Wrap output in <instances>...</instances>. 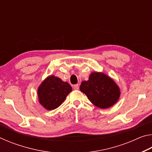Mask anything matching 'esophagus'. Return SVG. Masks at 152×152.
Wrapping results in <instances>:
<instances>
[{"label":"esophagus","instance_id":"obj_1","mask_svg":"<svg viewBox=\"0 0 152 152\" xmlns=\"http://www.w3.org/2000/svg\"><path fill=\"white\" fill-rule=\"evenodd\" d=\"M73 88H74V90H78V88H79L78 84H75V85H74Z\"/></svg>","mask_w":152,"mask_h":152}]
</instances>
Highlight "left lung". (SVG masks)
<instances>
[{
	"label": "left lung",
	"mask_w": 152,
	"mask_h": 152,
	"mask_svg": "<svg viewBox=\"0 0 152 152\" xmlns=\"http://www.w3.org/2000/svg\"><path fill=\"white\" fill-rule=\"evenodd\" d=\"M80 90L92 104L103 109L114 105L121 95L116 82L107 74L97 72L90 74L88 80L82 82Z\"/></svg>",
	"instance_id": "8db88e82"
}]
</instances>
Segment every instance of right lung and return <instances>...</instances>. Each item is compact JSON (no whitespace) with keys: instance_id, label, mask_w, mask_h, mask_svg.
I'll list each match as a JSON object with an SVG mask.
<instances>
[{"instance_id":"1","label":"right lung","mask_w":152,"mask_h":152,"mask_svg":"<svg viewBox=\"0 0 152 152\" xmlns=\"http://www.w3.org/2000/svg\"><path fill=\"white\" fill-rule=\"evenodd\" d=\"M72 91L67 82L57 76H48L37 90L39 102L46 110H53L60 107L68 94Z\"/></svg>"}]
</instances>
